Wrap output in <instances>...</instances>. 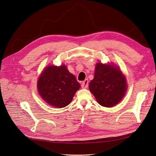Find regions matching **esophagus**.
I'll return each instance as SVG.
<instances>
[{
  "instance_id": "1",
  "label": "esophagus",
  "mask_w": 156,
  "mask_h": 156,
  "mask_svg": "<svg viewBox=\"0 0 156 156\" xmlns=\"http://www.w3.org/2000/svg\"><path fill=\"white\" fill-rule=\"evenodd\" d=\"M88 87V80L85 79L84 81H83L81 84V87L82 88H87Z\"/></svg>"
}]
</instances>
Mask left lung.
Instances as JSON below:
<instances>
[{"label": "left lung", "mask_w": 156, "mask_h": 156, "mask_svg": "<svg viewBox=\"0 0 156 156\" xmlns=\"http://www.w3.org/2000/svg\"><path fill=\"white\" fill-rule=\"evenodd\" d=\"M127 88L126 77L117 66L96 64L89 89L99 104L106 107L115 106L124 98Z\"/></svg>", "instance_id": "1"}]
</instances>
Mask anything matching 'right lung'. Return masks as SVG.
Here are the masks:
<instances>
[{"mask_svg":"<svg viewBox=\"0 0 156 156\" xmlns=\"http://www.w3.org/2000/svg\"><path fill=\"white\" fill-rule=\"evenodd\" d=\"M80 87L76 78L65 65L47 66L37 83V90L44 100L58 108L68 105Z\"/></svg>","mask_w":156,"mask_h":156,"instance_id":"add662e5","label":"right lung"}]
</instances>
